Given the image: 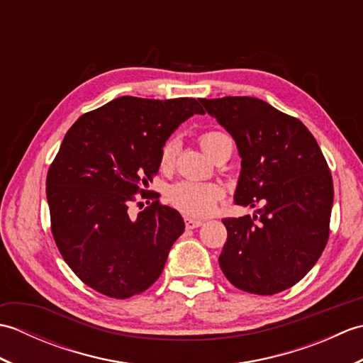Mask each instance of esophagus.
Instances as JSON below:
<instances>
[{"instance_id": "esophagus-1", "label": "esophagus", "mask_w": 363, "mask_h": 363, "mask_svg": "<svg viewBox=\"0 0 363 363\" xmlns=\"http://www.w3.org/2000/svg\"><path fill=\"white\" fill-rule=\"evenodd\" d=\"M184 221H186L187 229H195V228H199V226L204 225L203 220H195V218H190V217H187Z\"/></svg>"}]
</instances>
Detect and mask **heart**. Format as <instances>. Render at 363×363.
<instances>
[{
  "label": "heart",
  "mask_w": 363,
  "mask_h": 363,
  "mask_svg": "<svg viewBox=\"0 0 363 363\" xmlns=\"http://www.w3.org/2000/svg\"><path fill=\"white\" fill-rule=\"evenodd\" d=\"M204 152L211 159L218 151L225 150L226 146L233 148V140L230 137L221 130H209L199 137ZM177 145L176 140H168L160 151V165L168 168L173 165L176 157ZM223 196V191L215 184H204V182H194V181H181L176 182L174 186L168 190V201L174 206L177 211H181L191 217H206L209 215L213 207L217 206L218 199Z\"/></svg>",
  "instance_id": "obj_1"
}]
</instances>
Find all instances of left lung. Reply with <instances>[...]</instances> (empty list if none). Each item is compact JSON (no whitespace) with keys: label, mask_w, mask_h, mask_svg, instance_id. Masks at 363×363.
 I'll list each match as a JSON object with an SVG mask.
<instances>
[{"label":"left lung","mask_w":363,"mask_h":363,"mask_svg":"<svg viewBox=\"0 0 363 363\" xmlns=\"http://www.w3.org/2000/svg\"><path fill=\"white\" fill-rule=\"evenodd\" d=\"M233 135L242 157L234 201L257 215L225 218L220 267L237 289L274 295L317 264L329 238L334 184L303 123L252 96L199 99Z\"/></svg>","instance_id":"obj_1"}]
</instances>
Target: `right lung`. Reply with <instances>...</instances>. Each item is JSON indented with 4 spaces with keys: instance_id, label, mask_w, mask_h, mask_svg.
<instances>
[{
    "instance_id": "right-lung-1",
    "label": "right lung",
    "mask_w": 363,
    "mask_h": 363,
    "mask_svg": "<svg viewBox=\"0 0 363 363\" xmlns=\"http://www.w3.org/2000/svg\"><path fill=\"white\" fill-rule=\"evenodd\" d=\"M198 101L112 99L78 118L52 160L46 176L52 237L73 273L106 296L126 299L151 287L184 233L181 213L142 186L157 174L168 137L204 113ZM137 193L152 203L130 219Z\"/></svg>"
}]
</instances>
